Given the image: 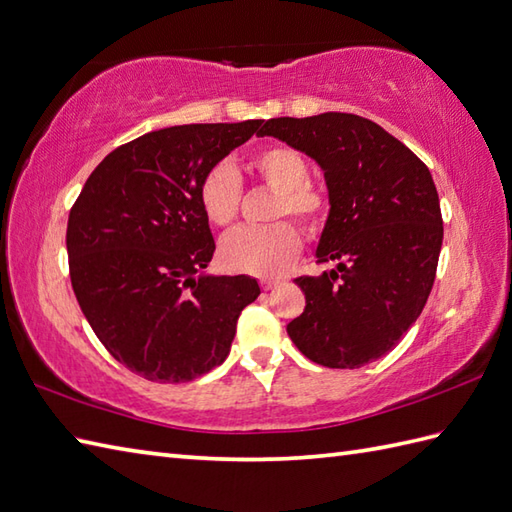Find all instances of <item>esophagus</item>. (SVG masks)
Here are the masks:
<instances>
[{
	"instance_id": "obj_1",
	"label": "esophagus",
	"mask_w": 512,
	"mask_h": 512,
	"mask_svg": "<svg viewBox=\"0 0 512 512\" xmlns=\"http://www.w3.org/2000/svg\"><path fill=\"white\" fill-rule=\"evenodd\" d=\"M279 283H281V281H277V279H264V281H261V288H264V290L268 292V290H275Z\"/></svg>"
}]
</instances>
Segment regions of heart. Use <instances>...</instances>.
Masks as SVG:
<instances>
[{"instance_id":"heart-1","label":"heart","mask_w":512,"mask_h":512,"mask_svg":"<svg viewBox=\"0 0 512 512\" xmlns=\"http://www.w3.org/2000/svg\"><path fill=\"white\" fill-rule=\"evenodd\" d=\"M259 181L277 192L270 209V220L292 216L305 229H318L325 218L327 198L307 183L310 165L301 152L288 146H268L251 161ZM242 198L240 176L229 163L211 168L200 185V205L209 222L229 227L237 218ZM301 237L290 222H275L268 227H242L222 237L218 259L224 270L244 275L275 277L299 255Z\"/></svg>"}]
</instances>
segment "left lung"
<instances>
[{
	"label": "left lung",
	"mask_w": 512,
	"mask_h": 512,
	"mask_svg": "<svg viewBox=\"0 0 512 512\" xmlns=\"http://www.w3.org/2000/svg\"><path fill=\"white\" fill-rule=\"evenodd\" d=\"M325 172L329 213L316 259L299 277L305 310L288 336L327 368H360L386 355L417 323L432 292L443 218L427 165L386 130L351 113L272 117L259 130Z\"/></svg>",
	"instance_id": "1"
}]
</instances>
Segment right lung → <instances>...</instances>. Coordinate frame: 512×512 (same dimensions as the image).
Segmentation results:
<instances>
[{
  "label": "right lung",
  "mask_w": 512,
  "mask_h": 512,
  "mask_svg": "<svg viewBox=\"0 0 512 512\" xmlns=\"http://www.w3.org/2000/svg\"><path fill=\"white\" fill-rule=\"evenodd\" d=\"M261 120L185 124L115 148L71 207L67 255L82 314L113 358L161 384L192 382L231 351L253 277L209 275L200 185Z\"/></svg>",
  "instance_id": "right-lung-1"
}]
</instances>
